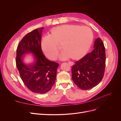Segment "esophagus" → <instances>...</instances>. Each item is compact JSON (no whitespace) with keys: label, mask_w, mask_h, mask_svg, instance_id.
<instances>
[{"label":"esophagus","mask_w":121,"mask_h":121,"mask_svg":"<svg viewBox=\"0 0 121 121\" xmlns=\"http://www.w3.org/2000/svg\"><path fill=\"white\" fill-rule=\"evenodd\" d=\"M68 64H69V65H73V64H74V63H73V62H72V61H69V62H68Z\"/></svg>","instance_id":"esophagus-1"}]
</instances>
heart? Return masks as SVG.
Returning a JSON list of instances; mask_svg holds the SVG:
<instances>
[{
    "label": "heart",
    "mask_w": 121,
    "mask_h": 121,
    "mask_svg": "<svg viewBox=\"0 0 121 121\" xmlns=\"http://www.w3.org/2000/svg\"><path fill=\"white\" fill-rule=\"evenodd\" d=\"M93 38L92 31L88 27L64 25L53 28L50 34L43 36L41 48L47 58L54 60L60 50L59 44H61L64 51L60 55L61 59L71 57L73 59H79L89 49Z\"/></svg>",
    "instance_id": "heart-1"
}]
</instances>
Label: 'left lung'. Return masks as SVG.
<instances>
[{
  "label": "left lung",
  "mask_w": 121,
  "mask_h": 121,
  "mask_svg": "<svg viewBox=\"0 0 121 121\" xmlns=\"http://www.w3.org/2000/svg\"><path fill=\"white\" fill-rule=\"evenodd\" d=\"M92 52L75 61L72 68L73 81L79 88L88 90L96 86L104 77L105 67V50L104 44L97 38Z\"/></svg>",
  "instance_id": "obj_1"
}]
</instances>
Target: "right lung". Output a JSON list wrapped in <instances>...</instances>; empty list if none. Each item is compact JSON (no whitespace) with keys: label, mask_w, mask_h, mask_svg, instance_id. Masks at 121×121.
Instances as JSON below:
<instances>
[{"label":"right lung","mask_w":121,"mask_h":121,"mask_svg":"<svg viewBox=\"0 0 121 121\" xmlns=\"http://www.w3.org/2000/svg\"><path fill=\"white\" fill-rule=\"evenodd\" d=\"M43 27L28 33L18 44L16 65L20 77L25 86L32 92L44 94L52 89L56 77L59 64L45 57L41 48V34ZM32 53L34 61L31 64L23 61L24 55Z\"/></svg>","instance_id":"1"}]
</instances>
